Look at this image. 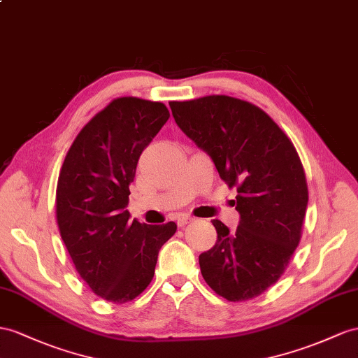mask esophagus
I'll list each match as a JSON object with an SVG mask.
<instances>
[{"instance_id": "obj_1", "label": "esophagus", "mask_w": 358, "mask_h": 358, "mask_svg": "<svg viewBox=\"0 0 358 358\" xmlns=\"http://www.w3.org/2000/svg\"><path fill=\"white\" fill-rule=\"evenodd\" d=\"M192 221H194V217H190V216L182 215V216H178V219H177V225L182 228V227H186L187 224H190Z\"/></svg>"}]
</instances>
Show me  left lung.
Returning a JSON list of instances; mask_svg holds the SVG:
<instances>
[{
	"mask_svg": "<svg viewBox=\"0 0 358 358\" xmlns=\"http://www.w3.org/2000/svg\"><path fill=\"white\" fill-rule=\"evenodd\" d=\"M182 133L212 157L236 187V231L217 219V242L199 255L201 273L227 301H248L287 269L302 236L308 187L292 141L257 106L227 95L171 101Z\"/></svg>",
	"mask_w": 358,
	"mask_h": 358,
	"instance_id": "obj_1",
	"label": "left lung"
}]
</instances>
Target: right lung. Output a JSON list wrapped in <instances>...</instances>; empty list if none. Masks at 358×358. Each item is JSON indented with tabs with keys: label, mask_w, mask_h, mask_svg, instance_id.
Wrapping results in <instances>:
<instances>
[{
	"label": "right lung",
	"mask_w": 358,
	"mask_h": 358,
	"mask_svg": "<svg viewBox=\"0 0 358 358\" xmlns=\"http://www.w3.org/2000/svg\"><path fill=\"white\" fill-rule=\"evenodd\" d=\"M169 119L163 103L115 98L81 128L62 164L56 217L72 263L92 292L125 304L150 286L176 222H133L130 185L142 151Z\"/></svg>",
	"instance_id": "obj_1"
}]
</instances>
